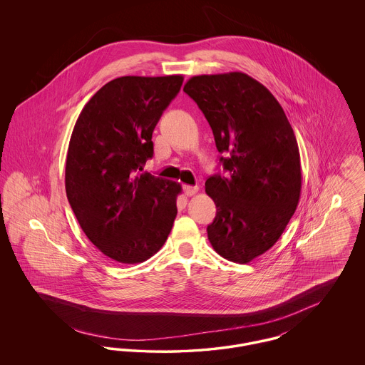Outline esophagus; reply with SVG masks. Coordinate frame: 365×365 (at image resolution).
Wrapping results in <instances>:
<instances>
[{"instance_id": "obj_1", "label": "esophagus", "mask_w": 365, "mask_h": 365, "mask_svg": "<svg viewBox=\"0 0 365 365\" xmlns=\"http://www.w3.org/2000/svg\"><path fill=\"white\" fill-rule=\"evenodd\" d=\"M183 191H185V194H186L187 197H191V195H194V194L198 191V186H197V185H195V186L186 185V186H183Z\"/></svg>"}]
</instances>
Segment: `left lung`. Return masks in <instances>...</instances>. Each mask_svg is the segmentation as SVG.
<instances>
[{"mask_svg": "<svg viewBox=\"0 0 365 365\" xmlns=\"http://www.w3.org/2000/svg\"><path fill=\"white\" fill-rule=\"evenodd\" d=\"M212 128L226 176H209L216 216L208 240L227 260L246 264L278 241L301 194L294 131L271 91L243 72L192 76L183 87Z\"/></svg>", "mask_w": 365, "mask_h": 365, "instance_id": "obj_1", "label": "left lung"}]
</instances>
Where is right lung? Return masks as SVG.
Masks as SVG:
<instances>
[{"label": "right lung", "instance_id": "right-lung-1", "mask_svg": "<svg viewBox=\"0 0 365 365\" xmlns=\"http://www.w3.org/2000/svg\"><path fill=\"white\" fill-rule=\"evenodd\" d=\"M182 83V75L116 78L75 123L67 198L87 238L112 260L146 261L171 232L182 187L140 171L153 156V130Z\"/></svg>", "mask_w": 365, "mask_h": 365}]
</instances>
